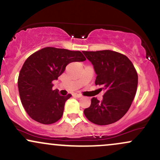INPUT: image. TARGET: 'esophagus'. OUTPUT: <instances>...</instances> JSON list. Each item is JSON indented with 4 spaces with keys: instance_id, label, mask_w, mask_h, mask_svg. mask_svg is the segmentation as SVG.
I'll return each instance as SVG.
<instances>
[{
    "instance_id": "1",
    "label": "esophagus",
    "mask_w": 160,
    "mask_h": 160,
    "mask_svg": "<svg viewBox=\"0 0 160 160\" xmlns=\"http://www.w3.org/2000/svg\"><path fill=\"white\" fill-rule=\"evenodd\" d=\"M73 96H74V97H77V98H80V97H82V95L75 93V94H73Z\"/></svg>"
}]
</instances>
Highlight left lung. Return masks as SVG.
Instances as JSON below:
<instances>
[{
	"mask_svg": "<svg viewBox=\"0 0 160 160\" xmlns=\"http://www.w3.org/2000/svg\"><path fill=\"white\" fill-rule=\"evenodd\" d=\"M93 65L95 83L106 91L101 102L93 97L84 115L91 122L107 125L127 113L138 88V76L127 56L111 50L83 52Z\"/></svg>",
	"mask_w": 160,
	"mask_h": 160,
	"instance_id": "left-lung-1",
	"label": "left lung"
}]
</instances>
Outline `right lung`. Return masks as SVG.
I'll return each instance as SVG.
<instances>
[{"mask_svg": "<svg viewBox=\"0 0 160 160\" xmlns=\"http://www.w3.org/2000/svg\"><path fill=\"white\" fill-rule=\"evenodd\" d=\"M85 60L79 51L53 47L41 49L26 59L19 74L18 89L22 106L31 118L50 124L62 117L65 102L71 95L60 96L58 89H52V82L68 64Z\"/></svg>", "mask_w": 160, "mask_h": 160, "instance_id": "1", "label": "right lung"}]
</instances>
